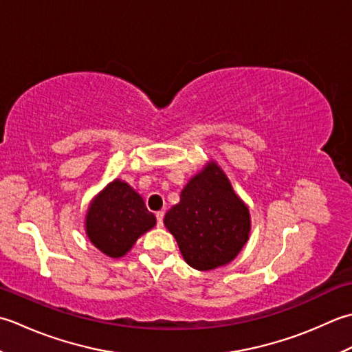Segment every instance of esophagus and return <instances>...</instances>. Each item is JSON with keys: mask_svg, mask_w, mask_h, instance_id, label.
Segmentation results:
<instances>
[{"mask_svg": "<svg viewBox=\"0 0 352 352\" xmlns=\"http://www.w3.org/2000/svg\"><path fill=\"white\" fill-rule=\"evenodd\" d=\"M156 223H157V226L164 225V212L162 211L156 212Z\"/></svg>", "mask_w": 352, "mask_h": 352, "instance_id": "34e87169", "label": "esophagus"}]
</instances>
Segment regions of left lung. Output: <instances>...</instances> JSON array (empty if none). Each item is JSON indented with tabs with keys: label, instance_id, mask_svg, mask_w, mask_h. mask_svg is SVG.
I'll return each instance as SVG.
<instances>
[{
	"label": "left lung",
	"instance_id": "8db88e82",
	"mask_svg": "<svg viewBox=\"0 0 352 352\" xmlns=\"http://www.w3.org/2000/svg\"><path fill=\"white\" fill-rule=\"evenodd\" d=\"M164 225L175 235L184 260L197 270L232 261L250 231L248 206L214 162L186 184Z\"/></svg>",
	"mask_w": 352,
	"mask_h": 352
}]
</instances>
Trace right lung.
<instances>
[{
  "mask_svg": "<svg viewBox=\"0 0 352 352\" xmlns=\"http://www.w3.org/2000/svg\"><path fill=\"white\" fill-rule=\"evenodd\" d=\"M155 223V216L138 192L126 182L113 181L92 202L86 216V232L97 249L118 258Z\"/></svg>",
  "mask_w": 352,
  "mask_h": 352,
  "instance_id": "obj_1",
  "label": "right lung"
}]
</instances>
